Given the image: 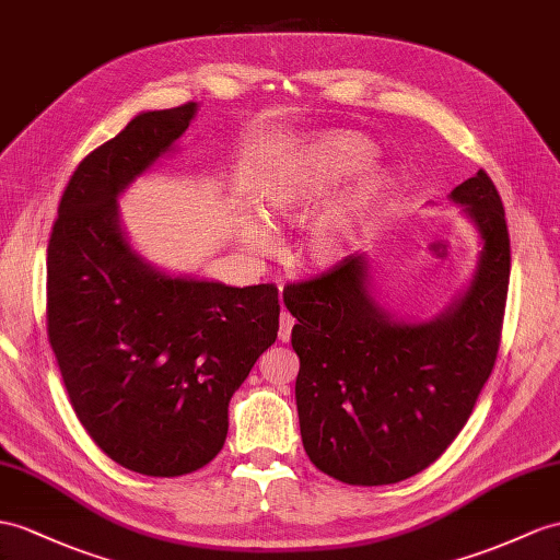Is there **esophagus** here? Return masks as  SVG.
I'll return each mask as SVG.
<instances>
[{"label": "esophagus", "instance_id": "esophagus-1", "mask_svg": "<svg viewBox=\"0 0 560 560\" xmlns=\"http://www.w3.org/2000/svg\"><path fill=\"white\" fill-rule=\"evenodd\" d=\"M292 327H294V318L290 316L288 311H282L280 313V339H282V342H288V339H290Z\"/></svg>", "mask_w": 560, "mask_h": 560}]
</instances>
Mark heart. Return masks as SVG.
Segmentation results:
<instances>
[{
  "instance_id": "1",
  "label": "heart",
  "mask_w": 560,
  "mask_h": 560,
  "mask_svg": "<svg viewBox=\"0 0 560 560\" xmlns=\"http://www.w3.org/2000/svg\"><path fill=\"white\" fill-rule=\"evenodd\" d=\"M373 147L353 135H320L294 156L282 161L261 185V207L268 221L296 215L327 189L363 168ZM389 180L383 171H361L342 195L311 225L306 256L313 264H330L342 252L345 240L371 215L387 195ZM237 235L244 249L266 254L276 244L272 230L258 218H242Z\"/></svg>"
}]
</instances>
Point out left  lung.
I'll return each instance as SVG.
<instances>
[{
	"label": "left lung",
	"instance_id": "left-lung-1",
	"mask_svg": "<svg viewBox=\"0 0 560 560\" xmlns=\"http://www.w3.org/2000/svg\"><path fill=\"white\" fill-rule=\"evenodd\" d=\"M448 199L482 249L468 288L440 316H392L361 254L282 292L296 318L302 442L313 466L339 482L394 485L425 470L456 440L492 375L511 276L506 215L485 171Z\"/></svg>",
	"mask_w": 560,
	"mask_h": 560
}]
</instances>
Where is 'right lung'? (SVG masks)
<instances>
[{
    "instance_id": "1",
    "label": "right lung",
    "mask_w": 560,
    "mask_h": 560,
    "mask_svg": "<svg viewBox=\"0 0 560 560\" xmlns=\"http://www.w3.org/2000/svg\"><path fill=\"white\" fill-rule=\"evenodd\" d=\"M197 104L142 112L80 161L47 247V332L78 420L122 468L177 477L228 438V404L278 337V288L171 276L132 249L118 197Z\"/></svg>"
}]
</instances>
